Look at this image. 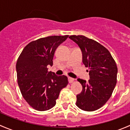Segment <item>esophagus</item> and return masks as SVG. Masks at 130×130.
Returning a JSON list of instances; mask_svg holds the SVG:
<instances>
[{"mask_svg":"<svg viewBox=\"0 0 130 130\" xmlns=\"http://www.w3.org/2000/svg\"><path fill=\"white\" fill-rule=\"evenodd\" d=\"M68 79H69V83L72 84V83H73V82H74V79H73V78H71V77H69V78H68Z\"/></svg>","mask_w":130,"mask_h":130,"instance_id":"obj_1","label":"esophagus"}]
</instances>
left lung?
I'll return each instance as SVG.
<instances>
[{"label":"left lung","instance_id":"8db88e82","mask_svg":"<svg viewBox=\"0 0 130 130\" xmlns=\"http://www.w3.org/2000/svg\"><path fill=\"white\" fill-rule=\"evenodd\" d=\"M82 52V61L88 68V82L78 78L82 91L77 95L76 105L86 111L99 109L111 98L117 82L118 68L108 50L96 41L82 35H72Z\"/></svg>","mask_w":130,"mask_h":130}]
</instances>
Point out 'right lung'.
I'll return each mask as SVG.
<instances>
[{
    "instance_id": "right-lung-1",
    "label": "right lung",
    "mask_w": 130,
    "mask_h": 130,
    "mask_svg": "<svg viewBox=\"0 0 130 130\" xmlns=\"http://www.w3.org/2000/svg\"><path fill=\"white\" fill-rule=\"evenodd\" d=\"M69 35L51 36L27 44L18 59L17 78L22 95L35 109L49 110L56 104L60 91L69 84L65 75L48 72L56 49Z\"/></svg>"
}]
</instances>
